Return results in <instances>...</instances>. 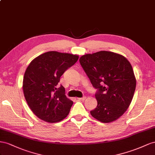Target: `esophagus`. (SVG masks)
<instances>
[{
  "label": "esophagus",
  "instance_id": "1",
  "mask_svg": "<svg viewBox=\"0 0 155 155\" xmlns=\"http://www.w3.org/2000/svg\"><path fill=\"white\" fill-rule=\"evenodd\" d=\"M85 99H86V97L85 96H84L82 97H79V98H77V99L79 100V101H84Z\"/></svg>",
  "mask_w": 155,
  "mask_h": 155
}]
</instances>
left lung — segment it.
<instances>
[{
	"label": "left lung",
	"instance_id": "1",
	"mask_svg": "<svg viewBox=\"0 0 155 155\" xmlns=\"http://www.w3.org/2000/svg\"><path fill=\"white\" fill-rule=\"evenodd\" d=\"M80 64L97 91L91 116L103 123L116 120L133 98L136 81L132 65L122 55L100 51L81 57Z\"/></svg>",
	"mask_w": 155,
	"mask_h": 155
}]
</instances>
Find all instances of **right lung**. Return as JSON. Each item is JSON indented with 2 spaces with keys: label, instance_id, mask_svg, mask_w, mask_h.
Segmentation results:
<instances>
[{
  "label": "right lung",
  "instance_id": "obj_1",
  "mask_svg": "<svg viewBox=\"0 0 155 155\" xmlns=\"http://www.w3.org/2000/svg\"><path fill=\"white\" fill-rule=\"evenodd\" d=\"M78 56L49 51L31 61L25 73L23 89L33 113L40 119L56 123L68 116L73 102L65 96L60 77L77 62Z\"/></svg>",
  "mask_w": 155,
  "mask_h": 155
}]
</instances>
